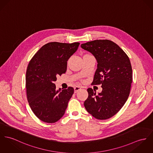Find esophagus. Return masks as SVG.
<instances>
[{
    "label": "esophagus",
    "mask_w": 153,
    "mask_h": 153,
    "mask_svg": "<svg viewBox=\"0 0 153 153\" xmlns=\"http://www.w3.org/2000/svg\"><path fill=\"white\" fill-rule=\"evenodd\" d=\"M74 93H76L77 92H78L79 90H81V87L80 86H76L74 88Z\"/></svg>",
    "instance_id": "34e87169"
}]
</instances>
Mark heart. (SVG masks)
I'll return each instance as SVG.
<instances>
[{
    "instance_id": "b5f03b06",
    "label": "heart",
    "mask_w": 153,
    "mask_h": 153,
    "mask_svg": "<svg viewBox=\"0 0 153 153\" xmlns=\"http://www.w3.org/2000/svg\"><path fill=\"white\" fill-rule=\"evenodd\" d=\"M87 55H88V54H85V55H84L83 56H87Z\"/></svg>"
}]
</instances>
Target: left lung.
Returning a JSON list of instances; mask_svg holds the SVG:
<instances>
[{"mask_svg":"<svg viewBox=\"0 0 153 153\" xmlns=\"http://www.w3.org/2000/svg\"><path fill=\"white\" fill-rule=\"evenodd\" d=\"M91 53L97 62L93 85L101 84L102 91L96 95L91 88L84 105L94 118L105 120L117 114L127 101L132 82L129 58L114 42L94 40L81 45Z\"/></svg>","mask_w":153,"mask_h":153,"instance_id":"8db88e82","label":"left lung"}]
</instances>
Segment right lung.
<instances>
[{
    "label": "right lung",
    "instance_id": "add662e5",
    "mask_svg": "<svg viewBox=\"0 0 153 153\" xmlns=\"http://www.w3.org/2000/svg\"><path fill=\"white\" fill-rule=\"evenodd\" d=\"M79 42H52L41 48L30 60L26 71L25 86L30 106L41 120L55 123L65 114L74 88L56 89L57 77L65 73L68 59Z\"/></svg>",
    "mask_w": 153,
    "mask_h": 153
}]
</instances>
